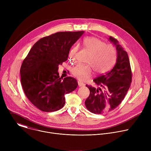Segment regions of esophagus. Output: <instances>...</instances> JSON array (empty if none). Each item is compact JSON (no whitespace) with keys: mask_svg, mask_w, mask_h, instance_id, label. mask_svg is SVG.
<instances>
[{"mask_svg":"<svg viewBox=\"0 0 151 151\" xmlns=\"http://www.w3.org/2000/svg\"><path fill=\"white\" fill-rule=\"evenodd\" d=\"M78 83L79 87H82V86H84V85H85V84H84L83 82H81V81H78Z\"/></svg>","mask_w":151,"mask_h":151,"instance_id":"1","label":"esophagus"}]
</instances>
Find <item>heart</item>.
I'll list each match as a JSON object with an SVG mask.
<instances>
[{"instance_id":"b5f03b06","label":"heart","mask_w":151,"mask_h":151,"mask_svg":"<svg viewBox=\"0 0 151 151\" xmlns=\"http://www.w3.org/2000/svg\"><path fill=\"white\" fill-rule=\"evenodd\" d=\"M83 44L85 48L91 52L87 63L92 66L95 73H104L112 66L116 58V50L114 47L106 45L103 41L95 37L84 38ZM76 51V47L70 50L69 53L70 58L75 57ZM90 66L78 64L72 68V73L79 80L85 81L92 74V68Z\"/></svg>"}]
</instances>
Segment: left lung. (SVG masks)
Instances as JSON below:
<instances>
[{
	"label": "left lung",
	"mask_w": 151,
	"mask_h": 151,
	"mask_svg": "<svg viewBox=\"0 0 151 151\" xmlns=\"http://www.w3.org/2000/svg\"><path fill=\"white\" fill-rule=\"evenodd\" d=\"M109 39L116 47V64L111 71L93 80L97 87L86 85L90 93L85 104L87 109L95 114H103L115 109L124 100L132 80L127 52L116 39L110 36Z\"/></svg>",
	"instance_id": "8db88e82"
}]
</instances>
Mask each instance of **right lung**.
Listing matches in <instances>:
<instances>
[{"label": "right lung", "instance_id": "add662e5", "mask_svg": "<svg viewBox=\"0 0 151 151\" xmlns=\"http://www.w3.org/2000/svg\"><path fill=\"white\" fill-rule=\"evenodd\" d=\"M83 33L61 32L42 37L23 60L20 69L22 87L27 99L40 111L49 112L61 109L65 104L64 95L77 88L76 79L68 76L62 81L58 70Z\"/></svg>", "mask_w": 151, "mask_h": 151}]
</instances>
